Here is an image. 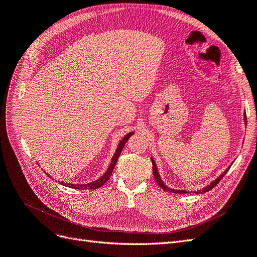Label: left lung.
Returning a JSON list of instances; mask_svg holds the SVG:
<instances>
[{
	"instance_id": "8db88e82",
	"label": "left lung",
	"mask_w": 257,
	"mask_h": 257,
	"mask_svg": "<svg viewBox=\"0 0 257 257\" xmlns=\"http://www.w3.org/2000/svg\"><path fill=\"white\" fill-rule=\"evenodd\" d=\"M244 122L246 123V116H245V114H244ZM151 161H152V166H153V175H154V179H155V181H157V183L161 186V188L163 189V190H165V191H168V192H174V193H179V194H184V193H188V191H185V190H174V189H170V188H168V186L163 182V180L161 179V177H160V174H159V170H158V166H157V164H155V162H154V160L151 158ZM230 168V166H228V168L225 170V172L221 175V176H219L217 177L214 181H212L211 183H210L209 185H207V186H205L204 189H201V190H198V191H196V193L197 194H203V193H206V192H208V191H210L211 189H213L214 186L219 183L220 181H221V179L224 177V175H226V173L228 172V169Z\"/></svg>"
}]
</instances>
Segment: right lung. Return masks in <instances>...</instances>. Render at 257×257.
<instances>
[{"mask_svg": "<svg viewBox=\"0 0 257 257\" xmlns=\"http://www.w3.org/2000/svg\"><path fill=\"white\" fill-rule=\"evenodd\" d=\"M133 134H134V132H131V133L126 134L125 136L122 138V141L119 143L118 147H116V150H115L113 157L111 159V163H110L109 167H108V169L106 170V173L102 177H100L99 179H97V180L92 181V182L87 183V184H72V183H63V182H60V183L65 185V186H68V188L77 189V190H88V189L89 190H95V189L100 188V186H102L105 182H107L108 179L110 178V176H111V174L113 172V168H114V166L116 164V161H118V159H119V155H120L121 151L123 150L124 146H125L127 139Z\"/></svg>", "mask_w": 257, "mask_h": 257, "instance_id": "obj_1", "label": "right lung"}]
</instances>
